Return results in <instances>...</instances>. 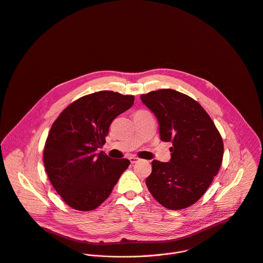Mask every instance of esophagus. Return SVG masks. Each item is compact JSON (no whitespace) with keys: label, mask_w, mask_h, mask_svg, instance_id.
<instances>
[{"label":"esophagus","mask_w":263,"mask_h":263,"mask_svg":"<svg viewBox=\"0 0 263 263\" xmlns=\"http://www.w3.org/2000/svg\"><path fill=\"white\" fill-rule=\"evenodd\" d=\"M128 159H129V161H130V163H132V164L136 163V162L139 160V158H138V157H135V156H130Z\"/></svg>","instance_id":"34e87169"}]
</instances>
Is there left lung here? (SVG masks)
<instances>
[{
    "label": "left lung",
    "instance_id": "1",
    "mask_svg": "<svg viewBox=\"0 0 263 263\" xmlns=\"http://www.w3.org/2000/svg\"><path fill=\"white\" fill-rule=\"evenodd\" d=\"M141 100L157 117L160 139L173 143L170 162L153 160L146 184L162 206L186 208L203 196L220 168L221 136L202 106L184 93L162 88L141 95Z\"/></svg>",
    "mask_w": 263,
    "mask_h": 263
}]
</instances>
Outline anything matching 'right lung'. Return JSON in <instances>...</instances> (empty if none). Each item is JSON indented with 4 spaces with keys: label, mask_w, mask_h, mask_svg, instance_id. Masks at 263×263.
Returning <instances> with one entry per match:
<instances>
[{
    "label": "right lung",
    "mask_w": 263,
    "mask_h": 263,
    "mask_svg": "<svg viewBox=\"0 0 263 263\" xmlns=\"http://www.w3.org/2000/svg\"><path fill=\"white\" fill-rule=\"evenodd\" d=\"M134 101V96L101 90L71 103L53 123L44 164L52 185L70 207L97 208L128 167L129 160L113 159L97 150L106 143L111 122Z\"/></svg>",
    "instance_id": "obj_1"
}]
</instances>
